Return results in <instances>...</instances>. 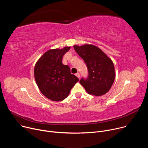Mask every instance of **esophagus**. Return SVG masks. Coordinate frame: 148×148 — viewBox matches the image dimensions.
<instances>
[{
    "label": "esophagus",
    "instance_id": "1",
    "mask_svg": "<svg viewBox=\"0 0 148 148\" xmlns=\"http://www.w3.org/2000/svg\"><path fill=\"white\" fill-rule=\"evenodd\" d=\"M75 75H76V76H77V77H78V78L79 79V77H80V75H79V74L78 73H76V74H75Z\"/></svg>",
    "mask_w": 148,
    "mask_h": 148
}]
</instances>
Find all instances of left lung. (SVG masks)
Segmentation results:
<instances>
[{
  "label": "left lung",
  "instance_id": "8db88e82",
  "mask_svg": "<svg viewBox=\"0 0 148 148\" xmlns=\"http://www.w3.org/2000/svg\"><path fill=\"white\" fill-rule=\"evenodd\" d=\"M74 48L84 60L88 69L87 78L82 77L80 84L89 94L100 96L107 93L115 77L112 60L100 49L93 45L74 46Z\"/></svg>",
  "mask_w": 148,
  "mask_h": 148
}]
</instances>
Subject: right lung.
<instances>
[{"label": "right lung", "mask_w": 148, "mask_h": 148, "mask_svg": "<svg viewBox=\"0 0 148 148\" xmlns=\"http://www.w3.org/2000/svg\"><path fill=\"white\" fill-rule=\"evenodd\" d=\"M70 49L49 50L42 56L34 67L37 85L47 98L56 101L64 99L79 79L71 74L69 66L62 63V57Z\"/></svg>", "instance_id": "obj_1"}]
</instances>
